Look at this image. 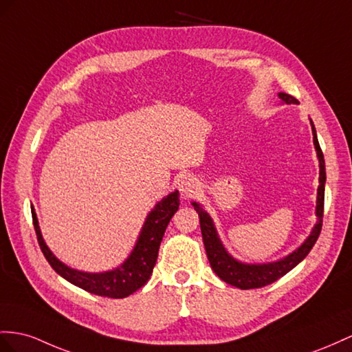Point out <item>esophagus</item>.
<instances>
[{"label":"esophagus","mask_w":352,"mask_h":352,"mask_svg":"<svg viewBox=\"0 0 352 352\" xmlns=\"http://www.w3.org/2000/svg\"><path fill=\"white\" fill-rule=\"evenodd\" d=\"M201 183L199 179L192 177V175H186L178 183V190L182 193V196L184 199H188V197H193L196 195V192L199 190Z\"/></svg>","instance_id":"1"}]
</instances>
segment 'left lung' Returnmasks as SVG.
<instances>
[{"label":"left lung","instance_id":"8db88e82","mask_svg":"<svg viewBox=\"0 0 352 352\" xmlns=\"http://www.w3.org/2000/svg\"><path fill=\"white\" fill-rule=\"evenodd\" d=\"M278 96L283 99L285 104H299V101L288 94H278ZM312 126V135H314V146L317 150V156L320 162V186L317 192V223L311 232V235L305 239L303 244L296 248L293 253L285 256L284 258H279L278 262L270 263H242L239 260L233 258L226 248L223 247L221 241L219 238V233L215 230L214 221L210 217V214L206 212L202 205L197 202H193L195 210L199 215L201 221V232L206 256H208L210 265L215 274L223 279L224 283H228L233 287H238L241 290H250V288H260L275 283L276 279L284 276L287 272H290L293 267L299 265L302 260L309 254V251L317 242L320 232L322 228V214H324V184H326V164H324V156L320 147V142L317 138V132H315V126L311 120Z\"/></svg>","mask_w":352,"mask_h":352}]
</instances>
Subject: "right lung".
Wrapping results in <instances>:
<instances>
[{
	"mask_svg": "<svg viewBox=\"0 0 352 352\" xmlns=\"http://www.w3.org/2000/svg\"><path fill=\"white\" fill-rule=\"evenodd\" d=\"M178 206V190L169 193L160 202H157L155 208L148 212L146 221H144V226L141 229L138 241L137 244H135L131 256L126 258L119 267L98 274L82 272V270L73 269L67 266L65 263H62L60 260L52 253L49 247L46 245V242L43 239L34 206L31 208V212L40 248L49 265L55 269L56 274H59L62 278H65L68 283L83 288V290L92 294L111 297V299H123V297H128L129 294L140 290V288L148 281V278L153 272V267L156 265L162 238H164L169 220L173 219V215L177 212Z\"/></svg>",
	"mask_w": 352,
	"mask_h": 352,
	"instance_id": "add662e5",
	"label": "right lung"
}]
</instances>
